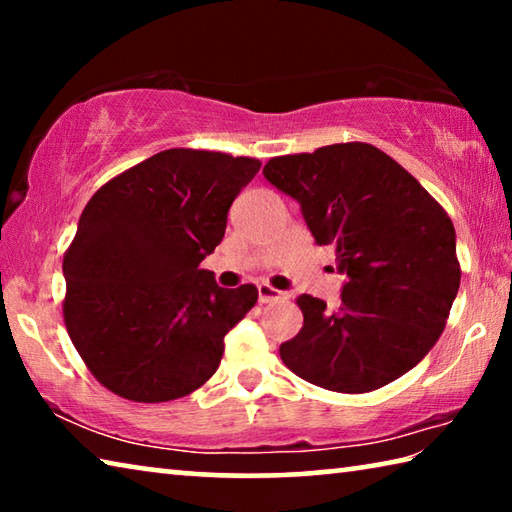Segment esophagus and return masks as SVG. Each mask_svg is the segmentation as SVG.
I'll list each match as a JSON object with an SVG mask.
<instances>
[{"label": "esophagus", "instance_id": "obj_1", "mask_svg": "<svg viewBox=\"0 0 512 512\" xmlns=\"http://www.w3.org/2000/svg\"><path fill=\"white\" fill-rule=\"evenodd\" d=\"M257 298H259V302H273V300L284 298V293L273 289L271 284L262 282V284H257Z\"/></svg>", "mask_w": 512, "mask_h": 512}]
</instances>
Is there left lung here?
Returning <instances> with one entry per match:
<instances>
[{
    "label": "left lung",
    "mask_w": 512,
    "mask_h": 512,
    "mask_svg": "<svg viewBox=\"0 0 512 512\" xmlns=\"http://www.w3.org/2000/svg\"><path fill=\"white\" fill-rule=\"evenodd\" d=\"M264 176L300 203L345 275L341 307L296 300L305 323L280 345L291 372L334 393H370L427 357L461 284L456 232L436 198L366 142L271 158Z\"/></svg>",
    "instance_id": "8db88e82"
}]
</instances>
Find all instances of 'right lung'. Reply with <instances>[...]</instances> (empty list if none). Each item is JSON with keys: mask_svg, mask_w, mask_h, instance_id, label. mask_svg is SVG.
I'll return each mask as SVG.
<instances>
[{"mask_svg": "<svg viewBox=\"0 0 512 512\" xmlns=\"http://www.w3.org/2000/svg\"><path fill=\"white\" fill-rule=\"evenodd\" d=\"M259 167L255 158L169 149L108 180L85 205L63 259V318L108 391L169 402L219 368L225 334L255 307L257 287L221 289L201 262Z\"/></svg>", "mask_w": 512, "mask_h": 512, "instance_id": "1", "label": "right lung"}]
</instances>
